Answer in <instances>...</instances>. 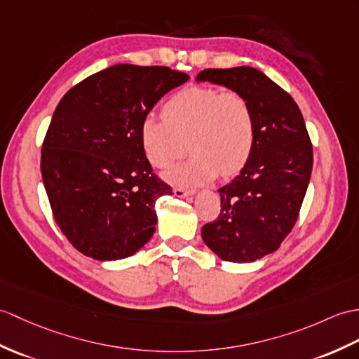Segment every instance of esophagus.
<instances>
[{"instance_id":"1","label":"esophagus","mask_w":359,"mask_h":359,"mask_svg":"<svg viewBox=\"0 0 359 359\" xmlns=\"http://www.w3.org/2000/svg\"><path fill=\"white\" fill-rule=\"evenodd\" d=\"M194 191L193 189H185V188H174V196L176 197H188V196H193Z\"/></svg>"}]
</instances>
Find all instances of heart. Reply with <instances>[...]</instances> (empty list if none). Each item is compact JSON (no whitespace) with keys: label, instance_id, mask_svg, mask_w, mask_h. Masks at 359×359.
<instances>
[{"label":"heart","instance_id":"1","mask_svg":"<svg viewBox=\"0 0 359 359\" xmlns=\"http://www.w3.org/2000/svg\"><path fill=\"white\" fill-rule=\"evenodd\" d=\"M257 136L255 113L245 95L217 87H187L172 95L162 118L145 116L140 122V145L148 162L168 168L185 153L189 159L166 177L180 185H198L220 172L234 176L246 165Z\"/></svg>","mask_w":359,"mask_h":359}]
</instances>
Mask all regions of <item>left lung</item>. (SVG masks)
Returning <instances> with one entry per match:
<instances>
[{
    "label": "left lung",
    "instance_id": "left-lung-1",
    "mask_svg": "<svg viewBox=\"0 0 359 359\" xmlns=\"http://www.w3.org/2000/svg\"><path fill=\"white\" fill-rule=\"evenodd\" d=\"M197 81L240 91L254 108V149L219 189L220 214L203 224L202 238L224 262H255L277 251L297 223L313 163L309 133L292 96L260 70L206 69Z\"/></svg>",
    "mask_w": 359,
    "mask_h": 359
}]
</instances>
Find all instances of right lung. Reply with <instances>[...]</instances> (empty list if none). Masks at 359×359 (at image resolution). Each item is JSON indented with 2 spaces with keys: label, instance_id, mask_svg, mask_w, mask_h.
<instances>
[{
  "label": "right lung",
  "instance_id": "right-lung-1",
  "mask_svg": "<svg viewBox=\"0 0 359 359\" xmlns=\"http://www.w3.org/2000/svg\"><path fill=\"white\" fill-rule=\"evenodd\" d=\"M189 76L170 67L116 64L72 87L41 149L55 222L95 260H122L153 237L156 200L172 194L142 149L140 122Z\"/></svg>",
  "mask_w": 359,
  "mask_h": 359
}]
</instances>
